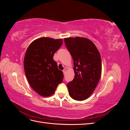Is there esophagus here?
Listing matches in <instances>:
<instances>
[{"instance_id": "1", "label": "esophagus", "mask_w": 130, "mask_h": 130, "mask_svg": "<svg viewBox=\"0 0 130 130\" xmlns=\"http://www.w3.org/2000/svg\"><path fill=\"white\" fill-rule=\"evenodd\" d=\"M63 74H66V69H64L63 70Z\"/></svg>"}]
</instances>
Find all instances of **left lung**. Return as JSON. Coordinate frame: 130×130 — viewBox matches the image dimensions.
<instances>
[{"instance_id":"8db88e82","label":"left lung","mask_w":130,"mask_h":130,"mask_svg":"<svg viewBox=\"0 0 130 130\" xmlns=\"http://www.w3.org/2000/svg\"><path fill=\"white\" fill-rule=\"evenodd\" d=\"M66 46L74 61V79L67 84L70 96L82 101L95 90L101 75L99 52L94 43L86 38L76 37L64 39Z\"/></svg>"}]
</instances>
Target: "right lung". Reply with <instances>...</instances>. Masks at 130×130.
I'll return each instance as SVG.
<instances>
[{"mask_svg":"<svg viewBox=\"0 0 130 130\" xmlns=\"http://www.w3.org/2000/svg\"><path fill=\"white\" fill-rule=\"evenodd\" d=\"M62 44V39L41 37L27 48L24 60L25 75L32 88L42 96H49L63 80L54 55Z\"/></svg>","mask_w":130,"mask_h":130,"instance_id":"obj_1","label":"right lung"}]
</instances>
